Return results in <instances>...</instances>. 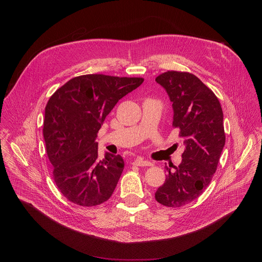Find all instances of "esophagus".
Listing matches in <instances>:
<instances>
[{
	"instance_id": "obj_1",
	"label": "esophagus",
	"mask_w": 262,
	"mask_h": 262,
	"mask_svg": "<svg viewBox=\"0 0 262 262\" xmlns=\"http://www.w3.org/2000/svg\"><path fill=\"white\" fill-rule=\"evenodd\" d=\"M135 165H137V166H139V167H146V166H152V163L151 162H149V161H145V160H143L142 158H137L136 160H135Z\"/></svg>"
}]
</instances>
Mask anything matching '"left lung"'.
<instances>
[{"label": "left lung", "mask_w": 262, "mask_h": 262, "mask_svg": "<svg viewBox=\"0 0 262 262\" xmlns=\"http://www.w3.org/2000/svg\"><path fill=\"white\" fill-rule=\"evenodd\" d=\"M172 102V126L179 129L185 149L182 161L168 172L156 200L167 207H180L197 199L210 183L225 145L223 111L215 94L196 76L167 71L156 79Z\"/></svg>", "instance_id": "obj_1"}]
</instances>
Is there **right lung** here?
Here are the masks:
<instances>
[{
	"instance_id": "add662e5",
	"label": "right lung",
	"mask_w": 262,
	"mask_h": 262,
	"mask_svg": "<svg viewBox=\"0 0 262 262\" xmlns=\"http://www.w3.org/2000/svg\"><path fill=\"white\" fill-rule=\"evenodd\" d=\"M144 79L85 74L69 80L49 99L43 120L47 154L63 196L81 206H96L113 194L124 168L120 156L98 159L95 141L115 104Z\"/></svg>"
}]
</instances>
